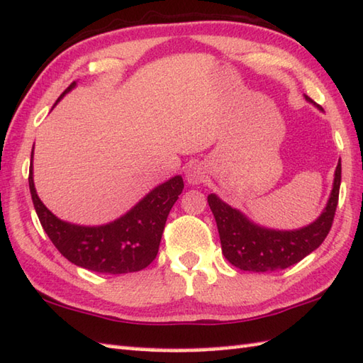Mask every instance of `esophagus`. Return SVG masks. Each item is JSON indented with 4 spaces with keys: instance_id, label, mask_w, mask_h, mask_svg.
<instances>
[{
    "instance_id": "esophagus-1",
    "label": "esophagus",
    "mask_w": 363,
    "mask_h": 363,
    "mask_svg": "<svg viewBox=\"0 0 363 363\" xmlns=\"http://www.w3.org/2000/svg\"><path fill=\"white\" fill-rule=\"evenodd\" d=\"M204 179H206V169L201 163H194L190 164L186 171V181L192 186H199Z\"/></svg>"
}]
</instances>
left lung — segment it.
Masks as SVG:
<instances>
[{"label":"left lung","instance_id":"left-lung-1","mask_svg":"<svg viewBox=\"0 0 363 363\" xmlns=\"http://www.w3.org/2000/svg\"><path fill=\"white\" fill-rule=\"evenodd\" d=\"M305 100L322 111L309 96L305 95ZM340 184L341 160L335 169L333 187L324 211L314 222L295 230H276L259 225L240 209L222 201L216 194L208 195L209 208L219 230L223 257L242 272L254 273L276 272L298 263L318 249L330 232L338 204Z\"/></svg>","mask_w":363,"mask_h":363}]
</instances>
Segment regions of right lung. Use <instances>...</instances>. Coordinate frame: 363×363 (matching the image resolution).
Returning a JSON list of instances; mask_svg holds the SVG:
<instances>
[{
  "mask_svg": "<svg viewBox=\"0 0 363 363\" xmlns=\"http://www.w3.org/2000/svg\"><path fill=\"white\" fill-rule=\"evenodd\" d=\"M74 87L72 82L57 103ZM28 184L39 222L60 254L77 267L104 274L133 273L150 265L159 252L167 217L184 189L182 177L177 174L150 190L118 219L90 227L58 219L45 208L33 181V162Z\"/></svg>",
  "mask_w": 363,
  "mask_h": 363,
  "instance_id": "1",
  "label": "right lung"
}]
</instances>
